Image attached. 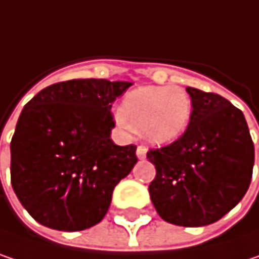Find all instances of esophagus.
I'll return each mask as SVG.
<instances>
[{
	"label": "esophagus",
	"instance_id": "obj_1",
	"mask_svg": "<svg viewBox=\"0 0 259 259\" xmlns=\"http://www.w3.org/2000/svg\"><path fill=\"white\" fill-rule=\"evenodd\" d=\"M146 153H147V150H146L144 147L140 146L139 149H137V157H139V159H144V157H146Z\"/></svg>",
	"mask_w": 259,
	"mask_h": 259
}]
</instances>
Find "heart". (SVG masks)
I'll return each mask as SVG.
<instances>
[{"label": "heart", "mask_w": 259, "mask_h": 259, "mask_svg": "<svg viewBox=\"0 0 259 259\" xmlns=\"http://www.w3.org/2000/svg\"><path fill=\"white\" fill-rule=\"evenodd\" d=\"M190 94L178 87H140L130 91L115 113V122L123 133L140 131L152 144L165 146L180 139L192 120Z\"/></svg>", "instance_id": "b5f03b06"}]
</instances>
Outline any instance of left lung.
<instances>
[{
	"label": "left lung",
	"instance_id": "left-lung-1",
	"mask_svg": "<svg viewBox=\"0 0 259 259\" xmlns=\"http://www.w3.org/2000/svg\"><path fill=\"white\" fill-rule=\"evenodd\" d=\"M193 112L172 144L147 152L156 168L149 186L162 220L202 227L221 220L248 192L255 149L246 119L227 99L187 87Z\"/></svg>",
	"mask_w": 259,
	"mask_h": 259
}]
</instances>
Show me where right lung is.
Wrapping results in <instances>:
<instances>
[{
  "label": "right lung",
  "instance_id": "1",
  "mask_svg": "<svg viewBox=\"0 0 259 259\" xmlns=\"http://www.w3.org/2000/svg\"><path fill=\"white\" fill-rule=\"evenodd\" d=\"M133 83L72 79L41 90L23 107L11 139V186L48 229L79 231L100 223L113 189L137 163V147L110 140L112 103Z\"/></svg>",
  "mask_w": 259,
  "mask_h": 259
}]
</instances>
